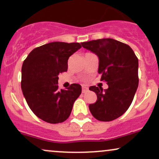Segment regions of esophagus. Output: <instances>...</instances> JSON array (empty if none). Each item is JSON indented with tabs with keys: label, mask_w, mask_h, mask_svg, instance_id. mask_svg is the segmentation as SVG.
<instances>
[{
	"label": "esophagus",
	"mask_w": 159,
	"mask_h": 159,
	"mask_svg": "<svg viewBox=\"0 0 159 159\" xmlns=\"http://www.w3.org/2000/svg\"><path fill=\"white\" fill-rule=\"evenodd\" d=\"M87 91H88V88L87 87H82V93H84Z\"/></svg>",
	"instance_id": "34e87169"
}]
</instances>
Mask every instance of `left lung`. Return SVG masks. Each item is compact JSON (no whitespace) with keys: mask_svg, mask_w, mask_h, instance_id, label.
Instances as JSON below:
<instances>
[{"mask_svg":"<svg viewBox=\"0 0 159 159\" xmlns=\"http://www.w3.org/2000/svg\"><path fill=\"white\" fill-rule=\"evenodd\" d=\"M82 46L98 58V72L107 81L104 90L91 86L97 96L89 108L99 121H111L128 110L138 87V59L130 46L110 38L81 43Z\"/></svg>","mask_w":159,"mask_h":159,"instance_id":"obj_1","label":"left lung"}]
</instances>
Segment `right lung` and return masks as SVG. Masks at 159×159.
<instances>
[{
    "label": "right lung",
    "mask_w": 159,
    "mask_h": 159,
    "mask_svg": "<svg viewBox=\"0 0 159 159\" xmlns=\"http://www.w3.org/2000/svg\"><path fill=\"white\" fill-rule=\"evenodd\" d=\"M81 48L78 43L53 42L34 48L24 61L21 90L39 119L53 124L68 119L81 86L72 84L67 90H59L58 75L67 71L69 57Z\"/></svg>",
    "instance_id": "right-lung-1"
}]
</instances>
